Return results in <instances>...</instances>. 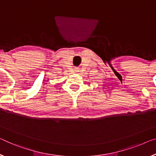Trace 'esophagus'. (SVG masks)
Listing matches in <instances>:
<instances>
[{
	"mask_svg": "<svg viewBox=\"0 0 156 156\" xmlns=\"http://www.w3.org/2000/svg\"><path fill=\"white\" fill-rule=\"evenodd\" d=\"M75 72H76V73H77V72H79V69L78 68H75Z\"/></svg>",
	"mask_w": 156,
	"mask_h": 156,
	"instance_id": "1",
	"label": "esophagus"
}]
</instances>
